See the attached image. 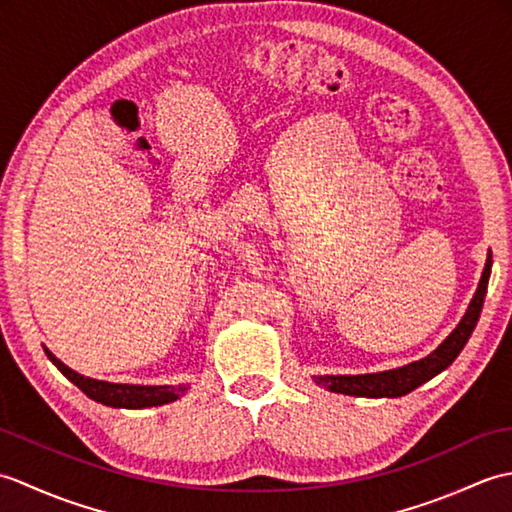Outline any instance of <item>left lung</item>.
<instances>
[{
  "instance_id": "8db88e82",
  "label": "left lung",
  "mask_w": 512,
  "mask_h": 512,
  "mask_svg": "<svg viewBox=\"0 0 512 512\" xmlns=\"http://www.w3.org/2000/svg\"><path fill=\"white\" fill-rule=\"evenodd\" d=\"M491 266H493V255L488 250L484 273L480 284H477L475 295L466 308L464 317L460 323L455 325V330L444 339L436 350L427 354L420 361L407 363L396 369H387V372H374V374H323V376H312V380L323 389L334 391V394H345V396H363V398H398L405 396L409 391L427 383L433 376L444 372L458 354L464 350L466 341L471 339L477 321H480V312L484 306L486 288H488V277H491Z\"/></svg>"
}]
</instances>
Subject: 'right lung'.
<instances>
[{
	"instance_id": "add662e5",
	"label": "right lung",
	"mask_w": 512,
	"mask_h": 512,
	"mask_svg": "<svg viewBox=\"0 0 512 512\" xmlns=\"http://www.w3.org/2000/svg\"><path fill=\"white\" fill-rule=\"evenodd\" d=\"M43 352L52 361V365L59 372L79 387L85 396L101 402V405L114 407V409H147V407H160L176 402L187 394L189 385H129V383H107V380H96L90 376H83L74 372L65 363H61L46 345Z\"/></svg>"
}]
</instances>
